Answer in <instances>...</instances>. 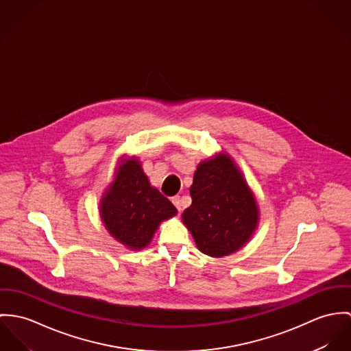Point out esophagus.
Masks as SVG:
<instances>
[{
  "mask_svg": "<svg viewBox=\"0 0 351 351\" xmlns=\"http://www.w3.org/2000/svg\"><path fill=\"white\" fill-rule=\"evenodd\" d=\"M172 203L175 204V207L178 208V211L183 210V203H182V197L180 196H173L172 197Z\"/></svg>",
  "mask_w": 351,
  "mask_h": 351,
  "instance_id": "34e87169",
  "label": "esophagus"
}]
</instances>
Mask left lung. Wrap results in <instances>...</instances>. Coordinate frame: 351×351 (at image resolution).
Returning <instances> with one entry per match:
<instances>
[{
    "instance_id": "obj_1",
    "label": "left lung",
    "mask_w": 351,
    "mask_h": 351,
    "mask_svg": "<svg viewBox=\"0 0 351 351\" xmlns=\"http://www.w3.org/2000/svg\"><path fill=\"white\" fill-rule=\"evenodd\" d=\"M190 194L193 203L182 219L202 253L211 257L229 256L239 250L257 229V202L228 154H218L197 165Z\"/></svg>"
}]
</instances>
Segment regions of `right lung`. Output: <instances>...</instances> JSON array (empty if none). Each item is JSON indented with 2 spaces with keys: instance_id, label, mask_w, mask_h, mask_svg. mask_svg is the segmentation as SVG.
Wrapping results in <instances>:
<instances>
[{
  "instance_id": "1",
  "label": "right lung",
  "mask_w": 351,
  "mask_h": 351,
  "mask_svg": "<svg viewBox=\"0 0 351 351\" xmlns=\"http://www.w3.org/2000/svg\"><path fill=\"white\" fill-rule=\"evenodd\" d=\"M178 214L176 207L152 187L136 157H122L116 178L99 203L109 234L130 250L144 249L158 225Z\"/></svg>"
}]
</instances>
